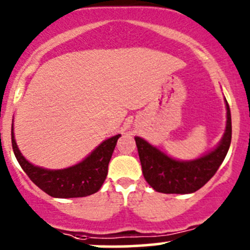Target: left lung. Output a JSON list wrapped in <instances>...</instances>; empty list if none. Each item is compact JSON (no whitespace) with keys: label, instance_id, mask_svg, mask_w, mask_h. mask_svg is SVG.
Returning <instances> with one entry per match:
<instances>
[{"label":"left lung","instance_id":"obj_1","mask_svg":"<svg viewBox=\"0 0 250 250\" xmlns=\"http://www.w3.org/2000/svg\"><path fill=\"white\" fill-rule=\"evenodd\" d=\"M227 125L218 146L208 154L190 161H179L136 136L139 158L146 182L163 193H192L204 186L223 163L231 142V115L226 100Z\"/></svg>","mask_w":250,"mask_h":250}]
</instances>
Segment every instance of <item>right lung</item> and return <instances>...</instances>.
<instances>
[{
	"label": "right lung",
	"mask_w": 250,
	"mask_h": 250,
	"mask_svg": "<svg viewBox=\"0 0 250 250\" xmlns=\"http://www.w3.org/2000/svg\"><path fill=\"white\" fill-rule=\"evenodd\" d=\"M120 136L119 134L106 139L76 165L62 169H47L34 166L24 159L16 145L12 125V145L16 160L38 188L56 198L86 197L100 190L108 174L109 161Z\"/></svg>",
	"instance_id": "add662e5"
}]
</instances>
